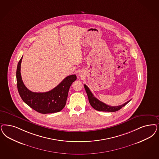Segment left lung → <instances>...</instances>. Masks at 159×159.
I'll list each match as a JSON object with an SVG mask.
<instances>
[{
  "label": "left lung",
  "mask_w": 159,
  "mask_h": 159,
  "mask_svg": "<svg viewBox=\"0 0 159 159\" xmlns=\"http://www.w3.org/2000/svg\"><path fill=\"white\" fill-rule=\"evenodd\" d=\"M84 87L85 89V90L88 94V99H89V102L90 103L92 107L94 108V109L98 111H109V112H114L118 111L121 109L123 107H124L125 105L127 104L130 100H129L125 103L121 104L120 106H111L109 105L105 104L103 102H101L95 98L94 96L90 89H89L88 86L86 84H84Z\"/></svg>",
  "instance_id": "left-lung-1"
}]
</instances>
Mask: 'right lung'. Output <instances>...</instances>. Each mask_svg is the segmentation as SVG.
Wrapping results in <instances>:
<instances>
[{
	"label": "right lung",
	"mask_w": 159,
	"mask_h": 159,
	"mask_svg": "<svg viewBox=\"0 0 159 159\" xmlns=\"http://www.w3.org/2000/svg\"><path fill=\"white\" fill-rule=\"evenodd\" d=\"M22 57L17 67L16 80L17 90L23 101L40 113L48 114L61 111L66 105L69 88L72 83L76 80V76L72 75L66 77L56 87L49 92H33L25 86L22 81L20 73Z\"/></svg>",
	"instance_id": "1"
}]
</instances>
